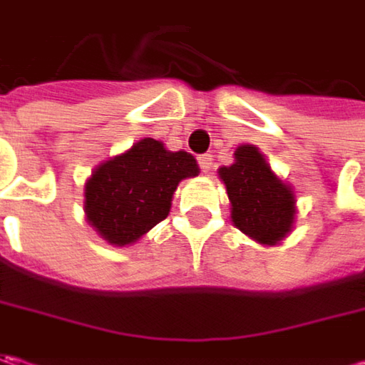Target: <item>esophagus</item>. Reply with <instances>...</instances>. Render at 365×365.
Segmentation results:
<instances>
[{
	"instance_id": "obj_1",
	"label": "esophagus",
	"mask_w": 365,
	"mask_h": 365,
	"mask_svg": "<svg viewBox=\"0 0 365 365\" xmlns=\"http://www.w3.org/2000/svg\"><path fill=\"white\" fill-rule=\"evenodd\" d=\"M199 166H201V170H203L205 175H211V170H213V156L211 154L199 156Z\"/></svg>"
}]
</instances>
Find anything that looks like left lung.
<instances>
[{"mask_svg":"<svg viewBox=\"0 0 365 365\" xmlns=\"http://www.w3.org/2000/svg\"><path fill=\"white\" fill-rule=\"evenodd\" d=\"M233 156L232 166L219 168L232 203L233 225L258 244H280L294 225V192L274 175L256 146L235 148Z\"/></svg>","mask_w":365,"mask_h":365,"instance_id":"obj_1","label":"left lung"}]
</instances>
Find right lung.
I'll use <instances>...</instances> for the list:
<instances>
[{
    "instance_id": "1",
    "label": "right lung",
    "mask_w": 365,
    "mask_h": 365,
    "mask_svg": "<svg viewBox=\"0 0 365 365\" xmlns=\"http://www.w3.org/2000/svg\"><path fill=\"white\" fill-rule=\"evenodd\" d=\"M197 175L199 164L189 152H170L152 138L138 140L99 164L85 182L87 221L107 244H133L166 219L178 182Z\"/></svg>"
}]
</instances>
